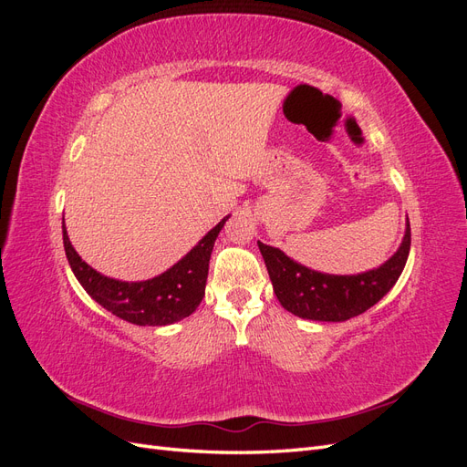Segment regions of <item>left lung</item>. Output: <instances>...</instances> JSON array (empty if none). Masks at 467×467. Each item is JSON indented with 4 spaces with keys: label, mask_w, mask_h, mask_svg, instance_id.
Masks as SVG:
<instances>
[{
    "label": "left lung",
    "mask_w": 467,
    "mask_h": 467,
    "mask_svg": "<svg viewBox=\"0 0 467 467\" xmlns=\"http://www.w3.org/2000/svg\"><path fill=\"white\" fill-rule=\"evenodd\" d=\"M257 244L282 307L302 319L347 321L378 304L398 282L411 249V228L407 220L400 249L384 265L358 275L319 273L278 247Z\"/></svg>",
    "instance_id": "left-lung-1"
}]
</instances>
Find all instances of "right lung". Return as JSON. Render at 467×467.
<instances>
[{
	"instance_id": "1",
	"label": "right lung",
	"mask_w": 467,
	"mask_h": 467,
	"mask_svg": "<svg viewBox=\"0 0 467 467\" xmlns=\"http://www.w3.org/2000/svg\"><path fill=\"white\" fill-rule=\"evenodd\" d=\"M228 218L230 216L220 220L171 268L148 280L126 282L97 273L78 255L62 220L64 249L79 285L99 306L129 323L161 327V325H171L182 317H189L202 302L212 249H214L216 237Z\"/></svg>"
}]
</instances>
